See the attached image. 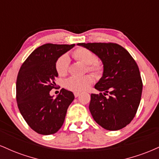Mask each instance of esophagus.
<instances>
[{
  "label": "esophagus",
  "instance_id": "esophagus-1",
  "mask_svg": "<svg viewBox=\"0 0 159 159\" xmlns=\"http://www.w3.org/2000/svg\"><path fill=\"white\" fill-rule=\"evenodd\" d=\"M79 95H80L79 93H77V92L74 93V96H75V98H77L78 96H79Z\"/></svg>",
  "mask_w": 159,
  "mask_h": 159
}]
</instances>
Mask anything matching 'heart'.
Instances as JSON below:
<instances>
[{"mask_svg": "<svg viewBox=\"0 0 159 159\" xmlns=\"http://www.w3.org/2000/svg\"><path fill=\"white\" fill-rule=\"evenodd\" d=\"M72 56L78 61L87 65V69L93 72L95 75H100L102 73L103 66L100 62L96 61V55L89 49L85 48H78L72 53ZM70 60L68 54H63L57 60L55 69L59 76L66 75L69 71ZM93 82V78L90 75L78 77L72 76L64 82V86L68 90L73 92H81L87 90Z\"/></svg>", "mask_w": 159, "mask_h": 159, "instance_id": "obj_1", "label": "heart"}]
</instances>
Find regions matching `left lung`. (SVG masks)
I'll list each match as a JSON object with an SVG mask.
<instances>
[{
  "instance_id": "8db88e82",
  "label": "left lung",
  "mask_w": 159,
  "mask_h": 159,
  "mask_svg": "<svg viewBox=\"0 0 159 159\" xmlns=\"http://www.w3.org/2000/svg\"><path fill=\"white\" fill-rule=\"evenodd\" d=\"M78 45L96 54L103 63L102 77L95 85L100 93L91 94L89 105L94 120L107 130L125 127L135 116L141 98L143 83L138 64L129 52L116 43Z\"/></svg>"
}]
</instances>
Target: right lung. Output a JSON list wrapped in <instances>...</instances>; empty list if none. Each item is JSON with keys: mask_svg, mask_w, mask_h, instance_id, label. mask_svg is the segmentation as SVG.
Masks as SVG:
<instances>
[{"mask_svg": "<svg viewBox=\"0 0 159 159\" xmlns=\"http://www.w3.org/2000/svg\"><path fill=\"white\" fill-rule=\"evenodd\" d=\"M75 46L48 43L38 47L25 60L16 80V100L20 113L27 125L38 134L48 135L61 129L67 109L75 96L61 89L54 98L50 91L58 76L57 58Z\"/></svg>", "mask_w": 159, "mask_h": 159, "instance_id": "1", "label": "right lung"}]
</instances>
